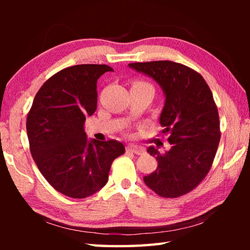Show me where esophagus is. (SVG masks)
<instances>
[{"instance_id":"esophagus-1","label":"esophagus","mask_w":250,"mask_h":250,"mask_svg":"<svg viewBox=\"0 0 250 250\" xmlns=\"http://www.w3.org/2000/svg\"><path fill=\"white\" fill-rule=\"evenodd\" d=\"M126 150L132 152V153H134V154H142L143 152H145V149H143L142 146H128Z\"/></svg>"}]
</instances>
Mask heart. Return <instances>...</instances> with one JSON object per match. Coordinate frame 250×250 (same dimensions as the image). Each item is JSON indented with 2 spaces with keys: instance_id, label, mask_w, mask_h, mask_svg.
Wrapping results in <instances>:
<instances>
[{
  "instance_id": "obj_1",
  "label": "heart",
  "mask_w": 250,
  "mask_h": 250,
  "mask_svg": "<svg viewBox=\"0 0 250 250\" xmlns=\"http://www.w3.org/2000/svg\"><path fill=\"white\" fill-rule=\"evenodd\" d=\"M132 86H134V87H151V88H153L149 83L143 82V80H134L133 83H132Z\"/></svg>"
}]
</instances>
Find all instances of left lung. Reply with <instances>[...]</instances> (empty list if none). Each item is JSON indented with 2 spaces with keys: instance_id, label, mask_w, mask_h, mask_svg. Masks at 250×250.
<instances>
[{
  "instance_id": "1",
  "label": "left lung",
  "mask_w": 250,
  "mask_h": 250,
  "mask_svg": "<svg viewBox=\"0 0 250 250\" xmlns=\"http://www.w3.org/2000/svg\"><path fill=\"white\" fill-rule=\"evenodd\" d=\"M129 67L153 78L166 95L160 125L172 146L166 153L147 149L158 167L143 177L145 183L162 197L184 195L205 179L221 140L213 94L201 74L179 62H132Z\"/></svg>"
}]
</instances>
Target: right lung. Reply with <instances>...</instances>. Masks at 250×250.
Here are the masks:
<instances>
[{"instance_id":"add662e5","label":"right lung","mask_w":250,"mask_h":250,"mask_svg":"<svg viewBox=\"0 0 250 250\" xmlns=\"http://www.w3.org/2000/svg\"><path fill=\"white\" fill-rule=\"evenodd\" d=\"M108 65L67 67L40 88L27 113L29 150L46 181L59 193L84 198L107 184L113 160L125 153L117 140L88 141L86 117L97 109V80Z\"/></svg>"}]
</instances>
